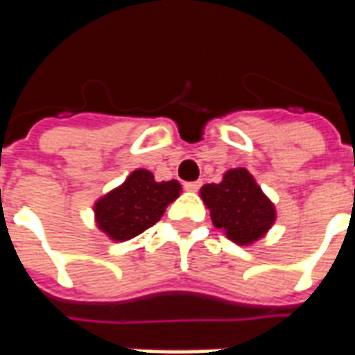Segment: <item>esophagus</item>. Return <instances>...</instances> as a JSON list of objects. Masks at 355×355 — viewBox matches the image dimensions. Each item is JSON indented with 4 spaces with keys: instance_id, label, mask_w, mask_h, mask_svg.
Wrapping results in <instances>:
<instances>
[{
    "instance_id": "1",
    "label": "esophagus",
    "mask_w": 355,
    "mask_h": 355,
    "mask_svg": "<svg viewBox=\"0 0 355 355\" xmlns=\"http://www.w3.org/2000/svg\"><path fill=\"white\" fill-rule=\"evenodd\" d=\"M201 188V180H192V182H184V190L188 192H198Z\"/></svg>"
}]
</instances>
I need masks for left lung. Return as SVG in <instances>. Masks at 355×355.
<instances>
[{
	"instance_id": "obj_1",
	"label": "left lung",
	"mask_w": 355,
	"mask_h": 355,
	"mask_svg": "<svg viewBox=\"0 0 355 355\" xmlns=\"http://www.w3.org/2000/svg\"><path fill=\"white\" fill-rule=\"evenodd\" d=\"M201 198L213 224L238 245L253 243L274 224V205L245 169L228 171L220 184H205Z\"/></svg>"
}]
</instances>
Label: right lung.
Returning <instances> with one entry per match:
<instances>
[{
	"label": "right lung",
	"instance_id": "1",
	"mask_svg": "<svg viewBox=\"0 0 355 355\" xmlns=\"http://www.w3.org/2000/svg\"><path fill=\"white\" fill-rule=\"evenodd\" d=\"M180 193L177 180L155 182L150 171L139 169L94 205L96 223L116 241H125L152 228L165 207Z\"/></svg>",
	"mask_w": 355,
	"mask_h": 355
}]
</instances>
